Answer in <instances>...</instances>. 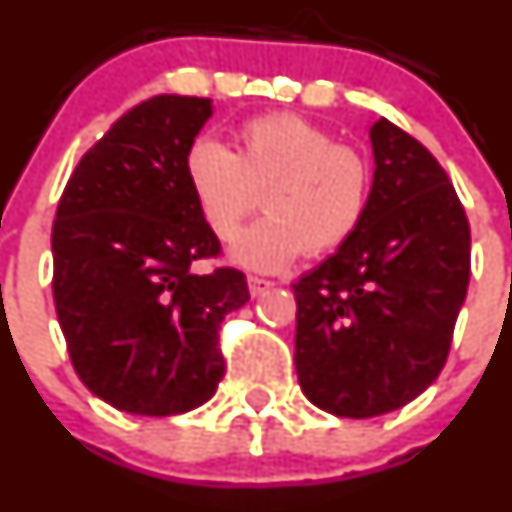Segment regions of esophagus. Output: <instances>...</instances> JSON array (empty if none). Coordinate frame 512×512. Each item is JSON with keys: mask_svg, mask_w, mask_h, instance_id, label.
Here are the masks:
<instances>
[{"mask_svg": "<svg viewBox=\"0 0 512 512\" xmlns=\"http://www.w3.org/2000/svg\"><path fill=\"white\" fill-rule=\"evenodd\" d=\"M273 286H276V283L268 281V278H261V276H249V291H251V296H261V293L271 291Z\"/></svg>", "mask_w": 512, "mask_h": 512, "instance_id": "obj_1", "label": "esophagus"}]
</instances>
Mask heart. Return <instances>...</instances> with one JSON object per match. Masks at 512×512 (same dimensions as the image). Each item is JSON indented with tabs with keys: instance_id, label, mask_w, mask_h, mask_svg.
<instances>
[{
	"instance_id": "1",
	"label": "heart",
	"mask_w": 512,
	"mask_h": 512,
	"mask_svg": "<svg viewBox=\"0 0 512 512\" xmlns=\"http://www.w3.org/2000/svg\"><path fill=\"white\" fill-rule=\"evenodd\" d=\"M236 141L234 154L214 136H199L184 159L191 194L219 239H234L263 191L268 214L229 249L236 266L281 271L303 249L323 254L356 231L371 186L361 151L291 111L249 119Z\"/></svg>"
}]
</instances>
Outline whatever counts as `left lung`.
Wrapping results in <instances>:
<instances>
[{
  "instance_id": "8db88e82",
  "label": "left lung",
  "mask_w": 512,
  "mask_h": 512,
  "mask_svg": "<svg viewBox=\"0 0 512 512\" xmlns=\"http://www.w3.org/2000/svg\"><path fill=\"white\" fill-rule=\"evenodd\" d=\"M371 146L356 231L293 283L298 383L341 418L396 411L438 378L470 278V226L443 166L388 119Z\"/></svg>"
}]
</instances>
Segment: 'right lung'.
Segmentation results:
<instances>
[{"label":"right lung","mask_w":512,"mask_h":512,"mask_svg":"<svg viewBox=\"0 0 512 512\" xmlns=\"http://www.w3.org/2000/svg\"><path fill=\"white\" fill-rule=\"evenodd\" d=\"M211 114L199 96L141 101L86 151L59 199L52 286L74 371L134 416L204 406L224 378L221 321L249 301L236 268L191 271L219 254L184 171Z\"/></svg>","instance_id":"right-lung-1"}]
</instances>
